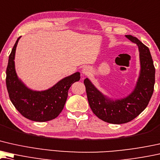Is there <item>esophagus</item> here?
<instances>
[{"instance_id": "34e87169", "label": "esophagus", "mask_w": 160, "mask_h": 160, "mask_svg": "<svg viewBox=\"0 0 160 160\" xmlns=\"http://www.w3.org/2000/svg\"><path fill=\"white\" fill-rule=\"evenodd\" d=\"M89 73V68H87V67H85V68L82 69V73H83V74L87 75Z\"/></svg>"}]
</instances>
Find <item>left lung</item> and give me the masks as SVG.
<instances>
[{"label": "left lung", "instance_id": "obj_1", "mask_svg": "<svg viewBox=\"0 0 160 160\" xmlns=\"http://www.w3.org/2000/svg\"><path fill=\"white\" fill-rule=\"evenodd\" d=\"M126 37L138 45L140 52L139 78L130 95L121 99L110 100L98 91L88 78L84 81L92 112L99 119L109 123L122 124L131 121L147 107L154 92L155 68L149 48L135 37Z\"/></svg>", "mask_w": 160, "mask_h": 160}]
</instances>
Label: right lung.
I'll use <instances>...</instances> for the list:
<instances>
[{
  "mask_svg": "<svg viewBox=\"0 0 160 160\" xmlns=\"http://www.w3.org/2000/svg\"><path fill=\"white\" fill-rule=\"evenodd\" d=\"M17 39L8 58L6 68V87L11 102L26 118L45 122L58 116L66 103L69 88L80 80V73L63 78L50 89L42 92L32 91L18 79L15 71L14 57Z\"/></svg>",
  "mask_w": 160,
  "mask_h": 160,
  "instance_id": "obj_1",
  "label": "right lung"
}]
</instances>
